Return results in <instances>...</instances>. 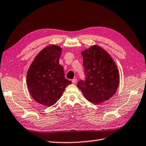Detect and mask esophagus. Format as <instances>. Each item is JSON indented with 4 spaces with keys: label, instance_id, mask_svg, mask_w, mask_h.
I'll return each instance as SVG.
<instances>
[{
    "label": "esophagus",
    "instance_id": "esophagus-1",
    "mask_svg": "<svg viewBox=\"0 0 146 146\" xmlns=\"http://www.w3.org/2000/svg\"><path fill=\"white\" fill-rule=\"evenodd\" d=\"M77 82V79H74L72 80V82L73 84H76Z\"/></svg>",
    "mask_w": 146,
    "mask_h": 146
}]
</instances>
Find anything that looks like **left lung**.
I'll return each instance as SVG.
<instances>
[{
    "label": "left lung",
    "instance_id": "left-lung-1",
    "mask_svg": "<svg viewBox=\"0 0 146 146\" xmlns=\"http://www.w3.org/2000/svg\"><path fill=\"white\" fill-rule=\"evenodd\" d=\"M85 80H80L77 87L87 100L99 104L111 98L119 84L118 67L104 49L93 45L82 51Z\"/></svg>",
    "mask_w": 146,
    "mask_h": 146
}]
</instances>
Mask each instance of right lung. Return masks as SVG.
I'll return each mask as SVG.
<instances>
[{"label": "right lung", "instance_id": "obj_1", "mask_svg": "<svg viewBox=\"0 0 146 146\" xmlns=\"http://www.w3.org/2000/svg\"><path fill=\"white\" fill-rule=\"evenodd\" d=\"M62 48L51 44L42 49L28 70L27 85L34 100L50 106L61 98L66 87L71 84L66 79L63 67L59 64Z\"/></svg>", "mask_w": 146, "mask_h": 146}]
</instances>
